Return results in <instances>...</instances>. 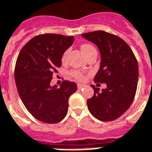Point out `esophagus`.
I'll use <instances>...</instances> for the list:
<instances>
[{
	"label": "esophagus",
	"mask_w": 152,
	"mask_h": 152,
	"mask_svg": "<svg viewBox=\"0 0 152 152\" xmlns=\"http://www.w3.org/2000/svg\"><path fill=\"white\" fill-rule=\"evenodd\" d=\"M77 88H78L79 90H80V89H82V88H85V85H83V84L78 83V84H77Z\"/></svg>",
	"instance_id": "1"
}]
</instances>
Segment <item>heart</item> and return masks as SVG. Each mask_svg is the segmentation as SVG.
Instances as JSON below:
<instances>
[{
  "label": "heart",
  "instance_id": "obj_1",
  "mask_svg": "<svg viewBox=\"0 0 152 152\" xmlns=\"http://www.w3.org/2000/svg\"><path fill=\"white\" fill-rule=\"evenodd\" d=\"M81 50L83 52V53L86 55V57H88L89 53L92 52V51H95V48L92 45H91L89 43H84L82 44L81 45ZM67 54H68V50H65L64 53H63V54L61 56V61L64 62L65 61V60H66L67 57ZM70 75L71 76H72L73 78H75L77 80H83V79H84V76H83V74L81 72L78 71V70H71L70 71Z\"/></svg>",
  "mask_w": 152,
  "mask_h": 152
}]
</instances>
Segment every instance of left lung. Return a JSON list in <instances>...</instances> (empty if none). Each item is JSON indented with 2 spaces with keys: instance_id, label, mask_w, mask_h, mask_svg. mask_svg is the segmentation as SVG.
I'll return each instance as SVG.
<instances>
[{
  "instance_id": "left-lung-1",
  "label": "left lung",
  "mask_w": 152,
  "mask_h": 152,
  "mask_svg": "<svg viewBox=\"0 0 152 152\" xmlns=\"http://www.w3.org/2000/svg\"><path fill=\"white\" fill-rule=\"evenodd\" d=\"M99 47L100 69L95 83H106V89L91 85L94 95L87 101L88 110L95 118L111 121L120 118L134 99L138 83V63L129 46L120 37L103 31L82 34Z\"/></svg>"
}]
</instances>
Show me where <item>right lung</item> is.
Masks as SVG:
<instances>
[{
    "label": "right lung",
    "instance_id": "1",
    "mask_svg": "<svg viewBox=\"0 0 152 152\" xmlns=\"http://www.w3.org/2000/svg\"><path fill=\"white\" fill-rule=\"evenodd\" d=\"M74 36L42 34L32 38L21 49L15 66V84L23 103L37 120L60 122L66 116L69 99L77 90L76 83L64 80L61 88L50 83L61 56L72 46Z\"/></svg>",
    "mask_w": 152,
    "mask_h": 152
}]
</instances>
